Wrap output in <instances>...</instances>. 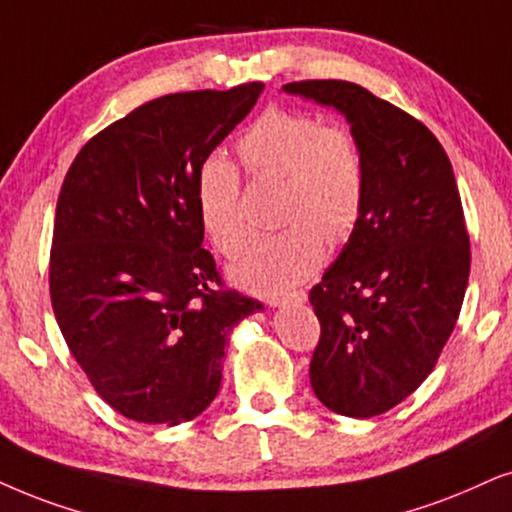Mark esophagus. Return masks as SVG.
I'll use <instances>...</instances> for the list:
<instances>
[{"mask_svg": "<svg viewBox=\"0 0 512 512\" xmlns=\"http://www.w3.org/2000/svg\"><path fill=\"white\" fill-rule=\"evenodd\" d=\"M304 300H307V293H304V290H295V293L271 297V300H269V307H286V304H290V302L302 304Z\"/></svg>", "mask_w": 512, "mask_h": 512, "instance_id": "1", "label": "esophagus"}]
</instances>
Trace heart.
Here are the masks:
<instances>
[{
    "instance_id": "b5f03b06",
    "label": "heart",
    "mask_w": 512,
    "mask_h": 512,
    "mask_svg": "<svg viewBox=\"0 0 512 512\" xmlns=\"http://www.w3.org/2000/svg\"><path fill=\"white\" fill-rule=\"evenodd\" d=\"M238 155L252 174H281V222L288 226L255 238L229 274L250 293L278 295L319 269L326 241H345L357 226L366 193L364 153L347 129L323 127L309 113L269 108L245 129ZM238 191V172L224 155L203 160L196 177L198 219L226 257L248 238Z\"/></svg>"
}]
</instances>
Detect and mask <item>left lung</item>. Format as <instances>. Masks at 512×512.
Wrapping results in <instances>:
<instances>
[{"label": "left lung", "instance_id": "1", "mask_svg": "<svg viewBox=\"0 0 512 512\" xmlns=\"http://www.w3.org/2000/svg\"><path fill=\"white\" fill-rule=\"evenodd\" d=\"M333 108L366 163L359 222L309 290L321 340L314 394L349 418L404 401L435 368L468 288L470 238L449 155L423 122L342 80L283 84Z\"/></svg>", "mask_w": 512, "mask_h": 512}]
</instances>
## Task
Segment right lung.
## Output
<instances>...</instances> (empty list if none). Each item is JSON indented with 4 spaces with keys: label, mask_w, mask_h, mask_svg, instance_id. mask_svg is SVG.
Segmentation results:
<instances>
[{
    "label": "right lung",
    "mask_w": 512,
    "mask_h": 512,
    "mask_svg": "<svg viewBox=\"0 0 512 512\" xmlns=\"http://www.w3.org/2000/svg\"><path fill=\"white\" fill-rule=\"evenodd\" d=\"M264 84L148 101L77 153L56 203L49 290L94 390L137 423L200 416L231 333L262 302L217 290L196 210L200 165Z\"/></svg>",
    "instance_id": "right-lung-1"
}]
</instances>
